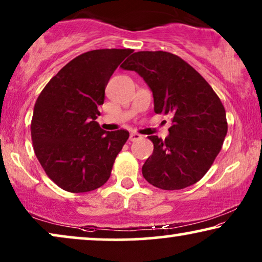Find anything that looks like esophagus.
Instances as JSON below:
<instances>
[{
	"label": "esophagus",
	"mask_w": 262,
	"mask_h": 262,
	"mask_svg": "<svg viewBox=\"0 0 262 262\" xmlns=\"http://www.w3.org/2000/svg\"><path fill=\"white\" fill-rule=\"evenodd\" d=\"M128 139H130L131 142H136V141H139V139H142V136L139 134H136V132H132Z\"/></svg>",
	"instance_id": "obj_1"
}]
</instances>
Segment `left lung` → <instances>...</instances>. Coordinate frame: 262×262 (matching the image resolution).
<instances>
[{"label":"left lung","mask_w":262,"mask_h":262,"mask_svg":"<svg viewBox=\"0 0 262 262\" xmlns=\"http://www.w3.org/2000/svg\"><path fill=\"white\" fill-rule=\"evenodd\" d=\"M121 68L148 83L155 113L173 117L164 141L149 136L154 151L143 164V177L166 191L195 184L212 166L227 136L221 99L194 68L170 52H135Z\"/></svg>","instance_id":"obj_1"}]
</instances>
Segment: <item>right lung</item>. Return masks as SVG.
Listing matches in <instances>:
<instances>
[{"mask_svg":"<svg viewBox=\"0 0 262 262\" xmlns=\"http://www.w3.org/2000/svg\"><path fill=\"white\" fill-rule=\"evenodd\" d=\"M132 52L101 49L82 53L49 81L35 101L31 121L35 156L64 191H94L111 177L128 132H106L95 119L111 76Z\"/></svg>","mask_w":262,"mask_h":262,"instance_id":"right-lung-1","label":"right lung"}]
</instances>
